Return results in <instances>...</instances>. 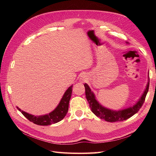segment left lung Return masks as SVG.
<instances>
[{"mask_svg": "<svg viewBox=\"0 0 156 156\" xmlns=\"http://www.w3.org/2000/svg\"><path fill=\"white\" fill-rule=\"evenodd\" d=\"M126 44H128V42H126ZM149 81L150 79L148 78L147 85L146 87L143 95L141 96L139 101L134 105L119 111L109 109V108L102 106L96 100L95 94L91 90V89L90 88L88 84L85 83L84 84V86L85 88L87 100L94 114L98 117H100L101 119L105 120L107 122H115L124 121L128 119L139 111L141 107L143 105L146 94L148 93L150 84Z\"/></svg>", "mask_w": 156, "mask_h": 156, "instance_id": "1", "label": "left lung"}]
</instances>
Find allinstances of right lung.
Masks as SVG:
<instances>
[{
	"mask_svg": "<svg viewBox=\"0 0 156 156\" xmlns=\"http://www.w3.org/2000/svg\"><path fill=\"white\" fill-rule=\"evenodd\" d=\"M72 87L73 84L66 90V91L65 92L57 107L53 111L49 112V114L41 116H34L21 110L18 107H17V109L28 120L35 124L40 126H48L57 123V122L62 120L67 114L69 107V102L71 96H72Z\"/></svg>",
	"mask_w": 156,
	"mask_h": 156,
	"instance_id": "obj_1",
	"label": "right lung"
}]
</instances>
